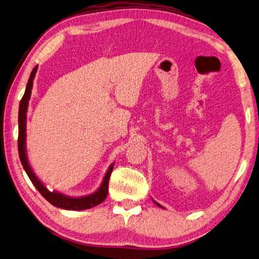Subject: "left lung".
Wrapping results in <instances>:
<instances>
[{
  "label": "left lung",
  "mask_w": 259,
  "mask_h": 259,
  "mask_svg": "<svg viewBox=\"0 0 259 259\" xmlns=\"http://www.w3.org/2000/svg\"><path fill=\"white\" fill-rule=\"evenodd\" d=\"M153 201H155V200H153ZM155 202H156V201H155ZM156 205H157L158 207H160V208H162V209H163V207H162L161 205H159V203H158V202H156Z\"/></svg>",
  "instance_id": "1"
}]
</instances>
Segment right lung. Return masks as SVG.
Instances as JSON below:
<instances>
[{
    "mask_svg": "<svg viewBox=\"0 0 259 259\" xmlns=\"http://www.w3.org/2000/svg\"><path fill=\"white\" fill-rule=\"evenodd\" d=\"M37 71V65L32 70L30 74L29 81H27V84L25 88L24 96L22 98L20 102V108H19V140H18V146H19V156L22 166H23L26 175L29 176L30 180L32 184L35 186V188L38 190V192L46 198V199L51 203V205L67 209V210H84V209H90L92 207H96L99 203L104 201L108 195V189H109V179L110 176H111L112 169L114 166V162L110 164L108 168L106 176L102 180L100 187L97 189V191L93 192L91 195L88 196H82V197H70L67 195H63L59 191H50L47 189V187L42 184L35 174L33 172V170L30 166L29 160H27V155H26V112H27V107H29V100L31 97L32 88H33V80H34L35 73Z\"/></svg>",
    "mask_w": 259,
    "mask_h": 259,
    "instance_id": "right-lung-1",
    "label": "right lung"
}]
</instances>
